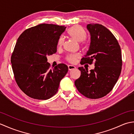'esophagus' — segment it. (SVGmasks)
Returning <instances> with one entry per match:
<instances>
[{"label": "esophagus", "mask_w": 134, "mask_h": 134, "mask_svg": "<svg viewBox=\"0 0 134 134\" xmlns=\"http://www.w3.org/2000/svg\"><path fill=\"white\" fill-rule=\"evenodd\" d=\"M75 68H76V67L74 66V65H68V69H69V71H71V70H72L75 69Z\"/></svg>", "instance_id": "1"}]
</instances>
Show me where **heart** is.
<instances>
[{
	"instance_id": "heart-1",
	"label": "heart",
	"mask_w": 134,
	"mask_h": 134,
	"mask_svg": "<svg viewBox=\"0 0 134 134\" xmlns=\"http://www.w3.org/2000/svg\"><path fill=\"white\" fill-rule=\"evenodd\" d=\"M67 33L68 35L74 40L78 42L82 41V44L83 45H85L86 44V40L85 39L87 37L86 31L81 25H75L74 26H72L68 30ZM63 42L64 38L61 36L58 40V47L59 48L62 47L63 44ZM80 56H81L79 53L70 54V55L66 56L65 59L70 63H75L76 60L80 58Z\"/></svg>"
}]
</instances>
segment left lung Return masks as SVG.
Masks as SVG:
<instances>
[{
    "label": "left lung",
    "mask_w": 134,
    "mask_h": 134,
    "mask_svg": "<svg viewBox=\"0 0 134 134\" xmlns=\"http://www.w3.org/2000/svg\"><path fill=\"white\" fill-rule=\"evenodd\" d=\"M87 28L91 42L81 64L94 62L95 68L89 72L86 68L79 67L81 74L75 85L86 97L97 99L108 94L118 80L122 66L121 48L114 35L103 25L90 24Z\"/></svg>",
    "instance_id": "8db88e82"
}]
</instances>
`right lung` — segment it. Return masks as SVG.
<instances>
[{
  "label": "right lung",
  "mask_w": 134,
  "mask_h": 134,
  "mask_svg": "<svg viewBox=\"0 0 134 134\" xmlns=\"http://www.w3.org/2000/svg\"><path fill=\"white\" fill-rule=\"evenodd\" d=\"M66 27L42 24L25 30L17 40L11 57L14 78L25 94L48 99L58 92L68 67L59 64L51 69L47 56L57 51L58 40Z\"/></svg>",
  "instance_id": "obj_1"
}]
</instances>
